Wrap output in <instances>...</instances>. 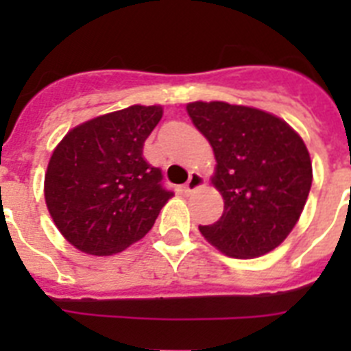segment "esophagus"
<instances>
[{
	"label": "esophagus",
	"mask_w": 351,
	"mask_h": 351,
	"mask_svg": "<svg viewBox=\"0 0 351 351\" xmlns=\"http://www.w3.org/2000/svg\"><path fill=\"white\" fill-rule=\"evenodd\" d=\"M200 186H204V178L198 172H191L190 179H188V182L184 184V193L190 195L191 191H195L197 188H200Z\"/></svg>",
	"instance_id": "obj_1"
}]
</instances>
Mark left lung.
Here are the masks:
<instances>
[{
    "label": "left lung",
    "instance_id": "1",
    "mask_svg": "<svg viewBox=\"0 0 351 351\" xmlns=\"http://www.w3.org/2000/svg\"><path fill=\"white\" fill-rule=\"evenodd\" d=\"M186 110L213 145V184L225 200L221 218L198 228L228 256L265 255L288 237L306 206L308 147L288 123L260 108L193 101Z\"/></svg>",
    "mask_w": 351,
    "mask_h": 351
}]
</instances>
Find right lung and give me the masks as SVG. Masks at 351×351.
<instances>
[{"mask_svg":"<svg viewBox=\"0 0 351 351\" xmlns=\"http://www.w3.org/2000/svg\"><path fill=\"white\" fill-rule=\"evenodd\" d=\"M160 105H132L75 126L52 153L45 204L58 230L89 255H114L153 228L172 191L142 156Z\"/></svg>","mask_w":351,"mask_h":351,"instance_id":"add662e5","label":"right lung"}]
</instances>
